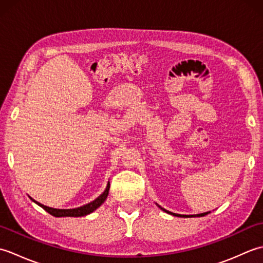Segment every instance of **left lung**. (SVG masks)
I'll list each match as a JSON object with an SVG mask.
<instances>
[{
	"label": "left lung",
	"instance_id": "8db88e82",
	"mask_svg": "<svg viewBox=\"0 0 263 263\" xmlns=\"http://www.w3.org/2000/svg\"><path fill=\"white\" fill-rule=\"evenodd\" d=\"M157 204V203H156ZM159 208L163 210L164 212H166V214H170V215H173V216H175V217H184V218H191V217H203V216H205V215H208V214H210V211H206V212H202V214H198V215H180V214H174V212H171V211H168V210H166V209H164V208H161V206L159 205V204H157Z\"/></svg>",
	"mask_w": 263,
	"mask_h": 263
}]
</instances>
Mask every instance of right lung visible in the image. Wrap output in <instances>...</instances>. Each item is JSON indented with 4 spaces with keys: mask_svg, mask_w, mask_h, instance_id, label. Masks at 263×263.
<instances>
[{
    "mask_svg": "<svg viewBox=\"0 0 263 263\" xmlns=\"http://www.w3.org/2000/svg\"><path fill=\"white\" fill-rule=\"evenodd\" d=\"M108 191H109V182L107 183V186H106L105 191L99 195L98 198L95 199L91 202H89L85 205H81V206H78V208L74 209H57V208H51V206H47V205H44L42 203L37 202L36 200H33L32 198H30V200H32L33 202L37 203L39 206H42L43 209H45L48 214H51L54 217H82V216H87L89 214H91L96 209H98L100 205H102L105 200L107 199V195H108Z\"/></svg>",
    "mask_w": 263,
    "mask_h": 263,
    "instance_id": "obj_1",
    "label": "right lung"
}]
</instances>
